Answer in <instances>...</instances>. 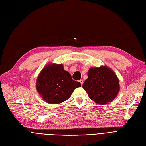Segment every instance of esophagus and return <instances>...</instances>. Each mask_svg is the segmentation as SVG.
Masks as SVG:
<instances>
[{"mask_svg": "<svg viewBox=\"0 0 146 146\" xmlns=\"http://www.w3.org/2000/svg\"><path fill=\"white\" fill-rule=\"evenodd\" d=\"M79 82L80 83L81 85H83V83H84V81H83V80H79Z\"/></svg>", "mask_w": 146, "mask_h": 146, "instance_id": "esophagus-1", "label": "esophagus"}]
</instances>
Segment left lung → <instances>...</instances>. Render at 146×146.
Listing matches in <instances>:
<instances>
[{
  "label": "left lung",
  "mask_w": 146,
  "mask_h": 146,
  "mask_svg": "<svg viewBox=\"0 0 146 146\" xmlns=\"http://www.w3.org/2000/svg\"><path fill=\"white\" fill-rule=\"evenodd\" d=\"M120 82L113 70L106 66L91 68L82 86L89 98L98 104L112 101L120 91Z\"/></svg>",
  "instance_id": "left-lung-1"
}]
</instances>
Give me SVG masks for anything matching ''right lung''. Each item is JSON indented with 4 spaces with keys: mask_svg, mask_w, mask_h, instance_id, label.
Instances as JSON below:
<instances>
[{
    "mask_svg": "<svg viewBox=\"0 0 146 146\" xmlns=\"http://www.w3.org/2000/svg\"><path fill=\"white\" fill-rule=\"evenodd\" d=\"M80 86V83L72 80L62 64L46 65L39 73L36 81L37 91L49 104H60L66 101L74 90Z\"/></svg>",
    "mask_w": 146,
    "mask_h": 146,
    "instance_id": "obj_1",
    "label": "right lung"
}]
</instances>
